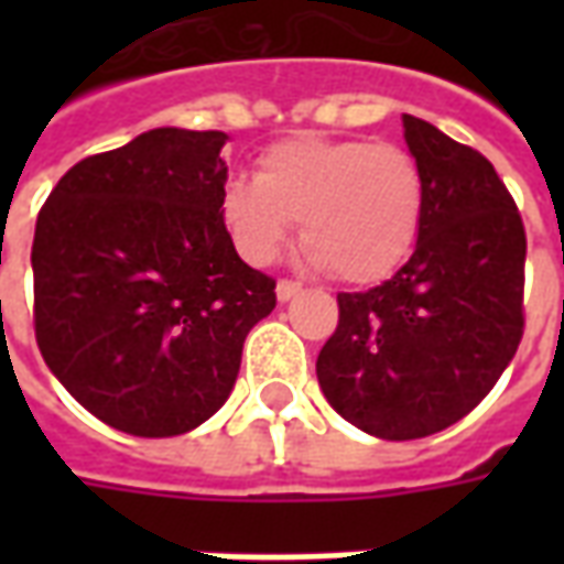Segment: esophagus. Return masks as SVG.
<instances>
[{"mask_svg": "<svg viewBox=\"0 0 564 564\" xmlns=\"http://www.w3.org/2000/svg\"><path fill=\"white\" fill-rule=\"evenodd\" d=\"M299 293H302V283L299 281H278V299H281V302H290V299H295Z\"/></svg>", "mask_w": 564, "mask_h": 564, "instance_id": "esophagus-1", "label": "esophagus"}]
</instances>
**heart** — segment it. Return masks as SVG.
Returning <instances> with one entry per match:
<instances>
[{"mask_svg":"<svg viewBox=\"0 0 564 564\" xmlns=\"http://www.w3.org/2000/svg\"><path fill=\"white\" fill-rule=\"evenodd\" d=\"M425 177L404 148L368 139L295 135L257 160V181L232 177L220 220L250 265H269L302 223L311 259L344 283L387 281L414 253Z\"/></svg>","mask_w":564,"mask_h":564,"instance_id":"b5f03b06","label":"heart"}]
</instances>
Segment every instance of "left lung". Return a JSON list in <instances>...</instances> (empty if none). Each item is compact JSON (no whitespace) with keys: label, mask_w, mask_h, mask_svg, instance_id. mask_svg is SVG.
Returning a JSON list of instances; mask_svg holds the SVG:
<instances>
[{"label":"left lung","mask_w":564,"mask_h":564,"mask_svg":"<svg viewBox=\"0 0 564 564\" xmlns=\"http://www.w3.org/2000/svg\"><path fill=\"white\" fill-rule=\"evenodd\" d=\"M425 177L414 257L366 293H338L317 380L338 414L383 441L435 435L484 402L522 341L525 226L480 150L402 115Z\"/></svg>","instance_id":"1"}]
</instances>
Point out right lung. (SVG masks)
Instances as JSON below:
<instances>
[{
    "label": "right lung",
    "instance_id": "right-lung-1",
    "mask_svg": "<svg viewBox=\"0 0 564 564\" xmlns=\"http://www.w3.org/2000/svg\"><path fill=\"white\" fill-rule=\"evenodd\" d=\"M226 132L150 129L72 165L32 241L35 341L56 380L127 435H184L220 411L274 281L220 220Z\"/></svg>",
    "mask_w": 564,
    "mask_h": 564
}]
</instances>
